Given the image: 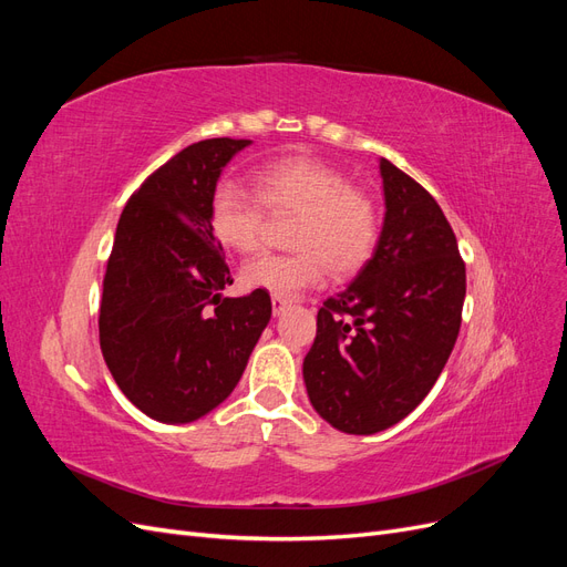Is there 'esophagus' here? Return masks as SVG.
<instances>
[{
  "mask_svg": "<svg viewBox=\"0 0 567 567\" xmlns=\"http://www.w3.org/2000/svg\"><path fill=\"white\" fill-rule=\"evenodd\" d=\"M286 307H288V300H284V298H277V296L271 298V312H274V317L284 315V312H286Z\"/></svg>",
  "mask_w": 567,
  "mask_h": 567,
  "instance_id": "34e87169",
  "label": "esophagus"
}]
</instances>
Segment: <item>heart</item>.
I'll return each instance as SVG.
<instances>
[{"mask_svg": "<svg viewBox=\"0 0 567 567\" xmlns=\"http://www.w3.org/2000/svg\"><path fill=\"white\" fill-rule=\"evenodd\" d=\"M257 196L219 184L210 198V229L236 252H255L271 215H298L290 229L293 255H257L241 269L248 288L293 298L323 281L326 271L348 277L362 269L379 244L375 203L338 167L310 156H288L255 173Z\"/></svg>", "mask_w": 567, "mask_h": 567, "instance_id": "1", "label": "heart"}]
</instances>
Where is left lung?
<instances>
[{
  "label": "left lung",
  "instance_id": "left-lung-1",
  "mask_svg": "<svg viewBox=\"0 0 567 567\" xmlns=\"http://www.w3.org/2000/svg\"><path fill=\"white\" fill-rule=\"evenodd\" d=\"M385 219L373 257L317 315L302 375L317 414L373 435L414 411L454 350L466 265L437 200L381 158Z\"/></svg>",
  "mask_w": 567,
  "mask_h": 567
}]
</instances>
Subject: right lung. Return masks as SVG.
<instances>
[{
    "label": "right lung",
    "mask_w": 567,
    "mask_h": 567,
    "mask_svg": "<svg viewBox=\"0 0 567 567\" xmlns=\"http://www.w3.org/2000/svg\"><path fill=\"white\" fill-rule=\"evenodd\" d=\"M250 140H203L136 188L120 215L99 342L125 398L163 423L225 402L271 317L267 290L221 298L234 279L210 229L217 179Z\"/></svg>",
    "instance_id": "add662e5"
}]
</instances>
